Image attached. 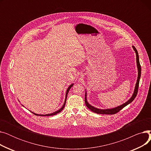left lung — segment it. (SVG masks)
<instances>
[{
	"mask_svg": "<svg viewBox=\"0 0 151 151\" xmlns=\"http://www.w3.org/2000/svg\"><path fill=\"white\" fill-rule=\"evenodd\" d=\"M133 48L134 50L136 52V55H137V67H138V79H137V81L136 83V86H135V89H134V93L133 94L132 97H131V99H130V100H129L125 102V104H124L123 105H121L120 106H117L115 108H113V109H97L96 108H94L93 106H92L91 105H90L88 102L87 101V99H86V93L85 94V104L86 105V106L88 107L90 110H91L92 112L96 113L97 114H116L117 113H118L119 111L124 108L125 106H126L127 105H129V104H130L131 102H132L133 101V100L135 99L136 96H137L138 93V87H139V80H140V77H141V65H140V63H139V55H138V51L137 50V49L135 48V47L133 46Z\"/></svg>",
	"mask_w": 151,
	"mask_h": 151,
	"instance_id": "1",
	"label": "left lung"
}]
</instances>
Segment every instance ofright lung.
I'll return each mask as SVG.
<instances>
[{"label": "right lung", "instance_id": "1", "mask_svg": "<svg viewBox=\"0 0 151 151\" xmlns=\"http://www.w3.org/2000/svg\"><path fill=\"white\" fill-rule=\"evenodd\" d=\"M73 84H71L69 87H68V88L67 89V92H66V97H65V101H64V104H63V105L62 106V107L60 108V109H59L58 111H55V112H54V113H51V114H35V113H32L33 114H34L35 115H37V116H53V115H55V114H57L58 113H60L61 111L64 108V107H65V103H66V100H67V94H68V92H69V90L70 89V88H71V87L73 86Z\"/></svg>", "mask_w": 151, "mask_h": 151}]
</instances>
